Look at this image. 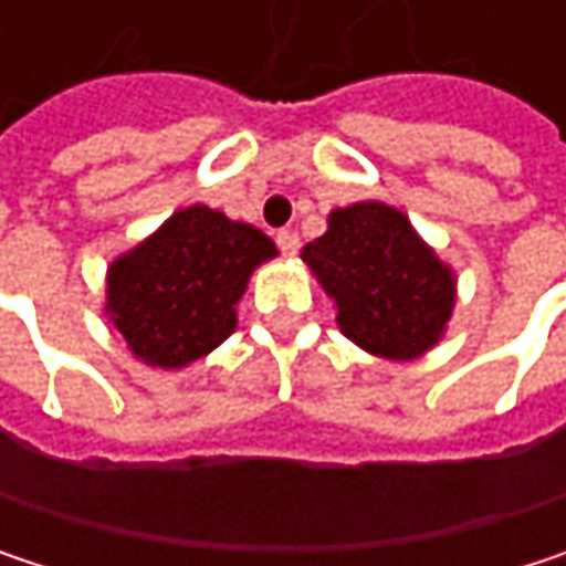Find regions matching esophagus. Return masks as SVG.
Wrapping results in <instances>:
<instances>
[{
	"label": "esophagus",
	"mask_w": 566,
	"mask_h": 566,
	"mask_svg": "<svg viewBox=\"0 0 566 566\" xmlns=\"http://www.w3.org/2000/svg\"><path fill=\"white\" fill-rule=\"evenodd\" d=\"M275 242H279V249H282L284 255H294V252L301 249V239H297V232H291V229H282V232L275 235Z\"/></svg>",
	"instance_id": "34e87169"
}]
</instances>
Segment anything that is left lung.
Segmentation results:
<instances>
[{"instance_id": "1", "label": "left lung", "mask_w": 566, "mask_h": 566, "mask_svg": "<svg viewBox=\"0 0 566 566\" xmlns=\"http://www.w3.org/2000/svg\"><path fill=\"white\" fill-rule=\"evenodd\" d=\"M301 259L334 297L340 331L377 357L412 360L449 324L452 272L387 202L334 209L327 232Z\"/></svg>"}]
</instances>
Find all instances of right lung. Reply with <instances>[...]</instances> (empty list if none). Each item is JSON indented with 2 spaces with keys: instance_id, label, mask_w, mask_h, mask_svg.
I'll return each instance as SVG.
<instances>
[{
  "instance_id": "right-lung-1",
  "label": "right lung",
  "mask_w": 566,
  "mask_h": 566,
  "mask_svg": "<svg viewBox=\"0 0 566 566\" xmlns=\"http://www.w3.org/2000/svg\"><path fill=\"white\" fill-rule=\"evenodd\" d=\"M275 259L255 226L189 206L107 269V314L150 367H186L235 331L249 275Z\"/></svg>"
}]
</instances>
